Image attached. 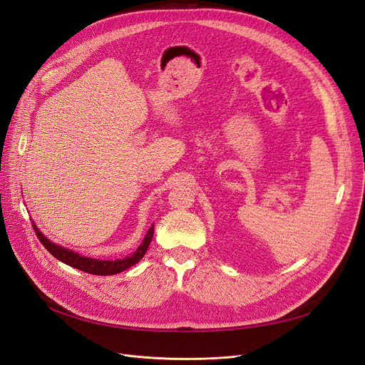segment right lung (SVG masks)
<instances>
[{"label": "right lung", "instance_id": "right-lung-1", "mask_svg": "<svg viewBox=\"0 0 365 365\" xmlns=\"http://www.w3.org/2000/svg\"><path fill=\"white\" fill-rule=\"evenodd\" d=\"M33 230L36 231V236L41 240V244L46 247V250L50 254H53V256L56 257L58 260L70 264V267H73L76 269H81L83 272L94 274V275H114V274H118V272L125 271L130 267H134V264L138 263L143 259V256L146 254V251L150 245L152 236H153V225H152L148 231L145 240H143V244L137 248V251L132 254V256L120 259V260H97V259L79 256L77 252H73L67 248H62L56 244H53V242H50L46 236L41 233V231H38L35 224H33Z\"/></svg>", "mask_w": 365, "mask_h": 365}]
</instances>
